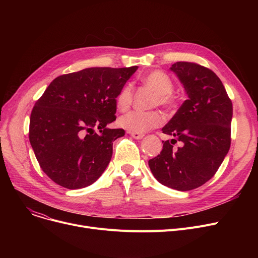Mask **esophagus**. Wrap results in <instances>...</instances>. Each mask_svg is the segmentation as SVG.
Listing matches in <instances>:
<instances>
[{"instance_id":"esophagus-1","label":"esophagus","mask_w":258,"mask_h":258,"mask_svg":"<svg viewBox=\"0 0 258 258\" xmlns=\"http://www.w3.org/2000/svg\"><path fill=\"white\" fill-rule=\"evenodd\" d=\"M128 134L131 136L135 139H141L144 137V134L143 133H137V132H128Z\"/></svg>"}]
</instances>
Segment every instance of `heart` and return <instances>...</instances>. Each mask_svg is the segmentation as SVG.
<instances>
[{"label": "heart", "instance_id": "heart-1", "mask_svg": "<svg viewBox=\"0 0 258 258\" xmlns=\"http://www.w3.org/2000/svg\"><path fill=\"white\" fill-rule=\"evenodd\" d=\"M140 83L152 90L155 94L152 100L153 106H162L171 110L178 103L177 95L173 93L174 83L172 78L161 70H154L140 77ZM134 90L131 85H124L116 95V105L120 112H126L132 105ZM163 123V117L158 111L138 112L133 111L119 119V124L128 132L145 133Z\"/></svg>", "mask_w": 258, "mask_h": 258}]
</instances>
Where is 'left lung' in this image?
I'll return each instance as SVG.
<instances>
[{
	"label": "left lung",
	"mask_w": 258,
	"mask_h": 258,
	"mask_svg": "<svg viewBox=\"0 0 258 258\" xmlns=\"http://www.w3.org/2000/svg\"><path fill=\"white\" fill-rule=\"evenodd\" d=\"M188 99L162 128L174 137L148 161L155 178L175 190H192L209 181L231 145L232 101L221 79L208 68L190 61L171 66ZM179 141L181 146L173 145Z\"/></svg>",
	"instance_id": "left-lung-1"
}]
</instances>
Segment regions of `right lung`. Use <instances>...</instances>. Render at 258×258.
I'll list each match as a JSON object with an SVG mask.
<instances>
[{"instance_id":"1","label":"right lung","mask_w":258,"mask_h":258,"mask_svg":"<svg viewBox=\"0 0 258 258\" xmlns=\"http://www.w3.org/2000/svg\"><path fill=\"white\" fill-rule=\"evenodd\" d=\"M137 68H88L63 74L37 99L29 141L40 168L54 183L84 188L105 170L113 142L125 133L106 124L116 120V95Z\"/></svg>"}]
</instances>
